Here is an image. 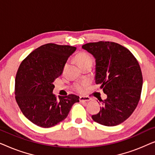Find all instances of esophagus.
Here are the masks:
<instances>
[{"instance_id": "1", "label": "esophagus", "mask_w": 155, "mask_h": 155, "mask_svg": "<svg viewBox=\"0 0 155 155\" xmlns=\"http://www.w3.org/2000/svg\"><path fill=\"white\" fill-rule=\"evenodd\" d=\"M80 102H87V101H90V99L89 98V97L82 96V97H80Z\"/></svg>"}]
</instances>
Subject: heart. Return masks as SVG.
Here are the masks:
<instances>
[{
    "label": "heart",
    "instance_id": "heart-1",
    "mask_svg": "<svg viewBox=\"0 0 155 155\" xmlns=\"http://www.w3.org/2000/svg\"><path fill=\"white\" fill-rule=\"evenodd\" d=\"M75 61L77 62L78 65L81 68L83 65L86 64H92L93 58L92 57L88 54L87 53L85 52H80L78 54L75 56ZM87 85L86 82H78L74 84V89L77 91V92L80 93H82L84 91L85 87Z\"/></svg>",
    "mask_w": 155,
    "mask_h": 155
}]
</instances>
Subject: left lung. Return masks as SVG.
<instances>
[{
  "instance_id": "left-lung-1",
  "label": "left lung",
  "mask_w": 155,
  "mask_h": 155,
  "mask_svg": "<svg viewBox=\"0 0 155 155\" xmlns=\"http://www.w3.org/2000/svg\"><path fill=\"white\" fill-rule=\"evenodd\" d=\"M82 48L94 57L95 82L107 96L99 100L102 106L92 119L103 126H117L130 117L140 98L143 75L139 63L128 48L114 42L88 43Z\"/></svg>"
}]
</instances>
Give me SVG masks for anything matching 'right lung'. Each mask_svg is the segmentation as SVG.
Here are the masks:
<instances>
[{"instance_id":"add662e5","label":"right lung","mask_w":155,"mask_h":155,"mask_svg":"<svg viewBox=\"0 0 155 155\" xmlns=\"http://www.w3.org/2000/svg\"><path fill=\"white\" fill-rule=\"evenodd\" d=\"M76 47L46 44L29 54L19 67L15 94L21 111L27 119L42 128L56 126L68 115L80 97L75 94L59 96L53 90L54 82L61 75L68 58Z\"/></svg>"}]
</instances>
